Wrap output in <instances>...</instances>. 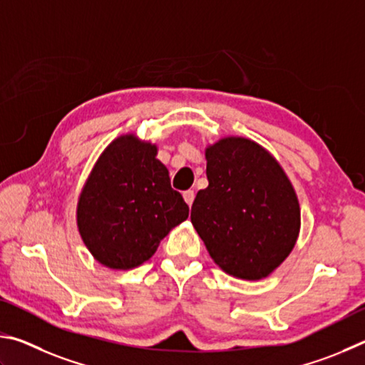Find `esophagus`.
<instances>
[{"label": "esophagus", "instance_id": "obj_1", "mask_svg": "<svg viewBox=\"0 0 365 365\" xmlns=\"http://www.w3.org/2000/svg\"><path fill=\"white\" fill-rule=\"evenodd\" d=\"M182 197H184V200H186V203L187 205L190 207L194 203V199H195V192L194 190H186V192L182 194Z\"/></svg>", "mask_w": 365, "mask_h": 365}]
</instances>
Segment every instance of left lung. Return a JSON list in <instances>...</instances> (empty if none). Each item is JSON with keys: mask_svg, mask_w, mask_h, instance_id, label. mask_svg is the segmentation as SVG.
I'll use <instances>...</instances> for the list:
<instances>
[{"mask_svg": "<svg viewBox=\"0 0 365 365\" xmlns=\"http://www.w3.org/2000/svg\"><path fill=\"white\" fill-rule=\"evenodd\" d=\"M205 158L208 187L192 203L194 229L229 276H271L292 253L302 227L289 176L269 150L242 136L208 144Z\"/></svg>", "mask_w": 365, "mask_h": 365, "instance_id": "8db88e82", "label": "left lung"}]
</instances>
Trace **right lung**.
<instances>
[{"label": "right lung", "instance_id": "obj_1", "mask_svg": "<svg viewBox=\"0 0 365 365\" xmlns=\"http://www.w3.org/2000/svg\"><path fill=\"white\" fill-rule=\"evenodd\" d=\"M158 147L134 133L121 134L96 160L76 203V227L93 258L112 271L149 261L189 207L171 189Z\"/></svg>", "mask_w": 365, "mask_h": 365}]
</instances>
